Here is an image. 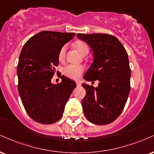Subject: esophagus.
<instances>
[{"label": "esophagus", "mask_w": 154, "mask_h": 154, "mask_svg": "<svg viewBox=\"0 0 154 154\" xmlns=\"http://www.w3.org/2000/svg\"><path fill=\"white\" fill-rule=\"evenodd\" d=\"M76 84H77V86H80V85H81V82H79V81H77V82H76Z\"/></svg>", "instance_id": "obj_1"}]
</instances>
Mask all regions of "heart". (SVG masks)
<instances>
[{
    "label": "heart",
    "instance_id": "heart-1",
    "mask_svg": "<svg viewBox=\"0 0 154 154\" xmlns=\"http://www.w3.org/2000/svg\"><path fill=\"white\" fill-rule=\"evenodd\" d=\"M75 47L77 48L79 52L82 55L85 56L88 55L90 51L88 44L85 42H78L75 44ZM66 51V46L64 45L62 47L59 53V60H63L65 57V54ZM85 68L83 66L80 65H74V64H69V65L64 66L63 69V73L66 77H69V78L76 79H78L82 73L84 72Z\"/></svg>",
    "mask_w": 154,
    "mask_h": 154
}]
</instances>
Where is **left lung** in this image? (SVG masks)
<instances>
[{"label": "left lung", "mask_w": 154, "mask_h": 154, "mask_svg": "<svg viewBox=\"0 0 154 154\" xmlns=\"http://www.w3.org/2000/svg\"><path fill=\"white\" fill-rule=\"evenodd\" d=\"M92 48L94 60L84 76L87 81H99L97 88L83 83L86 95L82 100L89 121L107 125L120 116L131 90V69L128 54L116 37L105 34H77Z\"/></svg>", "instance_id": "1"}]
</instances>
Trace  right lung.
I'll use <instances>...</instances> for the list:
<instances>
[{
  "label": "right lung",
  "instance_id": "right-lung-1",
  "mask_svg": "<svg viewBox=\"0 0 154 154\" xmlns=\"http://www.w3.org/2000/svg\"><path fill=\"white\" fill-rule=\"evenodd\" d=\"M75 33L44 31L29 38L20 54L18 90L26 111L36 122L51 124L62 117L75 82L62 76L59 84L51 82L59 64L62 47Z\"/></svg>",
  "mask_w": 154,
  "mask_h": 154
}]
</instances>
